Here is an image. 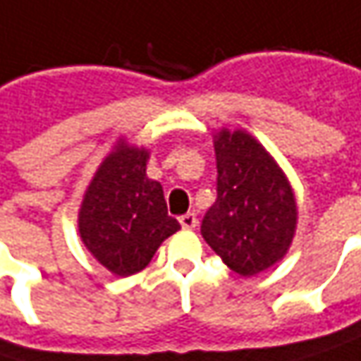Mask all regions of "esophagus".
Segmentation results:
<instances>
[{
	"mask_svg": "<svg viewBox=\"0 0 361 361\" xmlns=\"http://www.w3.org/2000/svg\"><path fill=\"white\" fill-rule=\"evenodd\" d=\"M196 223H198V219H196V214L194 213H185L180 216L181 229H194V227H196Z\"/></svg>",
	"mask_w": 361,
	"mask_h": 361,
	"instance_id": "obj_1",
	"label": "esophagus"
}]
</instances>
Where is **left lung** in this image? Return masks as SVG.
I'll list each match as a JSON object with an SVG mask.
<instances>
[{"mask_svg":"<svg viewBox=\"0 0 361 361\" xmlns=\"http://www.w3.org/2000/svg\"><path fill=\"white\" fill-rule=\"evenodd\" d=\"M216 200L202 238L238 275L254 277L285 258L298 229V200L275 157L250 132H214Z\"/></svg>","mask_w":361,"mask_h":361,"instance_id":"1","label":"left lung"}]
</instances>
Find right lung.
<instances>
[{"label":"right lung","instance_id":"add662e5","mask_svg":"<svg viewBox=\"0 0 361 361\" xmlns=\"http://www.w3.org/2000/svg\"><path fill=\"white\" fill-rule=\"evenodd\" d=\"M150 150L126 136L97 167L78 211V233L92 258L117 277L140 273L180 229L167 214L163 185L147 176Z\"/></svg>","mask_w":361,"mask_h":361}]
</instances>
